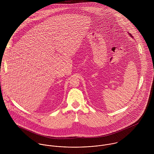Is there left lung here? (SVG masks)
I'll return each mask as SVG.
<instances>
[{
    "mask_svg": "<svg viewBox=\"0 0 154 154\" xmlns=\"http://www.w3.org/2000/svg\"><path fill=\"white\" fill-rule=\"evenodd\" d=\"M128 34H129V35H130V36H131L132 38H133V36H132V34H130V33H129V32H128Z\"/></svg>",
    "mask_w": 154,
    "mask_h": 154,
    "instance_id": "8db88e82",
    "label": "left lung"
}]
</instances>
